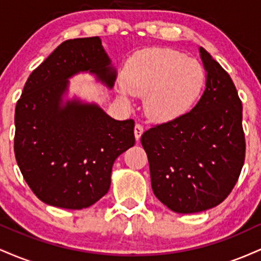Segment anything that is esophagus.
<instances>
[{
    "label": "esophagus",
    "mask_w": 261,
    "mask_h": 261,
    "mask_svg": "<svg viewBox=\"0 0 261 261\" xmlns=\"http://www.w3.org/2000/svg\"><path fill=\"white\" fill-rule=\"evenodd\" d=\"M134 133H135V139L139 141L141 139V136H142V134H143V126H142V125H140V124L135 125Z\"/></svg>",
    "instance_id": "obj_1"
}]
</instances>
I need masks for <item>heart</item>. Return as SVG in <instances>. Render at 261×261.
<instances>
[{
	"instance_id": "obj_1",
	"label": "heart",
	"mask_w": 261,
	"mask_h": 261,
	"mask_svg": "<svg viewBox=\"0 0 261 261\" xmlns=\"http://www.w3.org/2000/svg\"><path fill=\"white\" fill-rule=\"evenodd\" d=\"M206 82L203 66L168 47H148L128 59L122 72L121 95L145 97V112L166 122L185 115L195 106Z\"/></svg>"
}]
</instances>
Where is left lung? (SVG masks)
<instances>
[{"mask_svg":"<svg viewBox=\"0 0 261 261\" xmlns=\"http://www.w3.org/2000/svg\"><path fill=\"white\" fill-rule=\"evenodd\" d=\"M200 54L207 74L196 106L141 136L152 190L178 214L220 205L234 188L245 158L243 107L234 83L203 47Z\"/></svg>","mask_w":261,"mask_h":261,"instance_id":"obj_1","label":"left lung"}]
</instances>
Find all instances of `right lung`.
Wrapping results in <instances>:
<instances>
[{
    "mask_svg": "<svg viewBox=\"0 0 261 261\" xmlns=\"http://www.w3.org/2000/svg\"><path fill=\"white\" fill-rule=\"evenodd\" d=\"M94 73L109 88L116 71L99 37L66 40L27 80L14 114V154L33 193L47 205L86 208L108 193L116 158L135 145L133 119L114 120L95 104L67 100L68 79Z\"/></svg>",
    "mask_w": 261,
    "mask_h": 261,
    "instance_id": "right-lung-1",
    "label": "right lung"
}]
</instances>
